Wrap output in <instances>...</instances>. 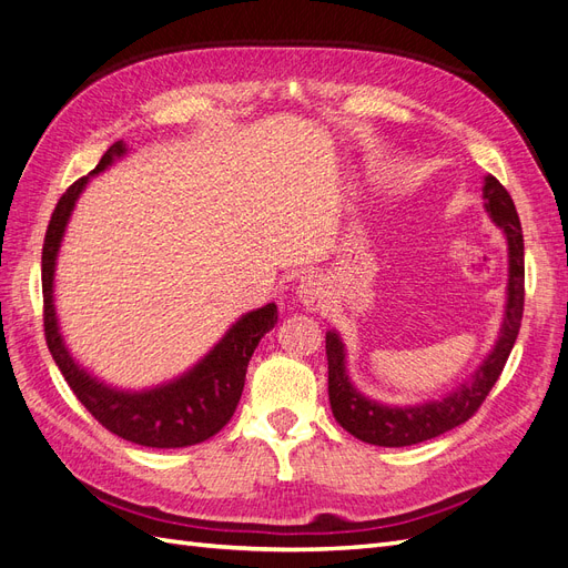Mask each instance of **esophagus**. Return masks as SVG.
<instances>
[{
	"instance_id": "obj_1",
	"label": "esophagus",
	"mask_w": 568,
	"mask_h": 568,
	"mask_svg": "<svg viewBox=\"0 0 568 568\" xmlns=\"http://www.w3.org/2000/svg\"><path fill=\"white\" fill-rule=\"evenodd\" d=\"M296 296L307 311H320V307L326 303V298H329V286H326V282L317 277V274H307V277L301 280Z\"/></svg>"
}]
</instances>
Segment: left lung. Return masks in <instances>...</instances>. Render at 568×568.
Here are the masks:
<instances>
[{
	"label": "left lung",
	"mask_w": 568,
	"mask_h": 568,
	"mask_svg": "<svg viewBox=\"0 0 568 568\" xmlns=\"http://www.w3.org/2000/svg\"><path fill=\"white\" fill-rule=\"evenodd\" d=\"M484 209L507 242V298L495 346L459 386L440 398L415 405H386L359 390L348 374V351L336 329L326 332L329 403L336 422L355 438L382 448H405L432 440L467 422L500 379L503 367L519 336L524 315V234L507 189L493 175L484 178Z\"/></svg>",
	"instance_id": "left-lung-1"
}]
</instances>
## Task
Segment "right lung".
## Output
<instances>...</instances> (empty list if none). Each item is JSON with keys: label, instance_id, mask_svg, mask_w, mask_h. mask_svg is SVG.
Returning <instances> with one entry per match:
<instances>
[{"label": "right lung", "instance_id": "1", "mask_svg": "<svg viewBox=\"0 0 568 568\" xmlns=\"http://www.w3.org/2000/svg\"><path fill=\"white\" fill-rule=\"evenodd\" d=\"M130 149L123 140L115 142L88 178L68 186L49 220L42 248L47 346L78 400L111 434L144 445V448H186V445L209 440L232 419L244 390L248 359L261 338L274 329L280 315L274 303L255 307L232 322L230 329L196 365L156 386L120 388L99 379L97 374L78 363L63 338L57 315L54 286L59 251L75 203L90 180L104 173L115 161L125 159Z\"/></svg>", "mask_w": 568, "mask_h": 568}]
</instances>
